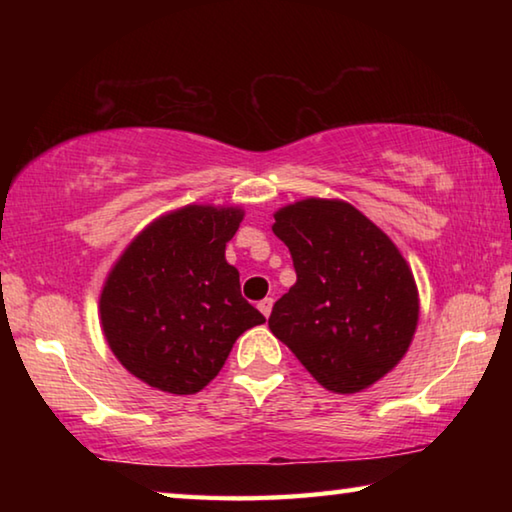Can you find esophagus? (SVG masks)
Returning <instances> with one entry per match:
<instances>
[{
  "label": "esophagus",
  "mask_w": 512,
  "mask_h": 512,
  "mask_svg": "<svg viewBox=\"0 0 512 512\" xmlns=\"http://www.w3.org/2000/svg\"><path fill=\"white\" fill-rule=\"evenodd\" d=\"M257 309L259 311H262V314H264V318H268V316H271V309H273V298H264L262 302H259V305H257Z\"/></svg>",
  "instance_id": "esophagus-1"
}]
</instances>
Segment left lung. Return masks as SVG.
<instances>
[{
  "label": "left lung",
  "instance_id": "left-lung-1",
  "mask_svg": "<svg viewBox=\"0 0 512 512\" xmlns=\"http://www.w3.org/2000/svg\"><path fill=\"white\" fill-rule=\"evenodd\" d=\"M273 216L298 280L273 305L268 327L320 386L359 393L388 375L413 341L420 298L411 266L341 198H302Z\"/></svg>",
  "mask_w": 512,
  "mask_h": 512
}]
</instances>
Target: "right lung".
Masks as SVG:
<instances>
[{
  "label": "right lung",
  "mask_w": 512,
  "mask_h": 512,
  "mask_svg": "<svg viewBox=\"0 0 512 512\" xmlns=\"http://www.w3.org/2000/svg\"><path fill=\"white\" fill-rule=\"evenodd\" d=\"M239 205H185L158 216L112 264L99 296L103 336L133 377L194 395L219 375L232 345L264 316L241 298L225 244Z\"/></svg>",
  "instance_id": "add662e5"
}]
</instances>
